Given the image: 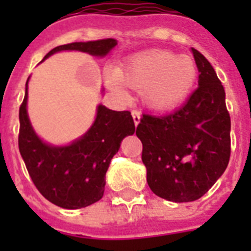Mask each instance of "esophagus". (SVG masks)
Instances as JSON below:
<instances>
[{
	"instance_id": "esophagus-1",
	"label": "esophagus",
	"mask_w": 251,
	"mask_h": 251,
	"mask_svg": "<svg viewBox=\"0 0 251 251\" xmlns=\"http://www.w3.org/2000/svg\"><path fill=\"white\" fill-rule=\"evenodd\" d=\"M131 116H133V120H134V124H135V126L141 122V112L139 110H133L131 112Z\"/></svg>"
}]
</instances>
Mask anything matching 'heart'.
<instances>
[{
	"label": "heart",
	"mask_w": 251,
	"mask_h": 251,
	"mask_svg": "<svg viewBox=\"0 0 251 251\" xmlns=\"http://www.w3.org/2000/svg\"><path fill=\"white\" fill-rule=\"evenodd\" d=\"M198 75L197 65L189 56H177L164 49H150L130 57L122 68L105 74L110 90L126 96L124 84L142 90L150 108L173 109L190 95Z\"/></svg>",
	"instance_id": "obj_1"
}]
</instances>
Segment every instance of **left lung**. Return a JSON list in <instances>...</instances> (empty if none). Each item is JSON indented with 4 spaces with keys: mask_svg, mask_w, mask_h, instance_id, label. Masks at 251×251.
Masks as SVG:
<instances>
[{
    "mask_svg": "<svg viewBox=\"0 0 251 251\" xmlns=\"http://www.w3.org/2000/svg\"><path fill=\"white\" fill-rule=\"evenodd\" d=\"M198 88L183 106L165 116L143 114L137 126L147 183L160 198L193 202L224 173L230 156V117L226 91L207 58L191 48Z\"/></svg>",
    "mask_w": 251,
    "mask_h": 251,
    "instance_id": "left-lung-1",
    "label": "left lung"
}]
</instances>
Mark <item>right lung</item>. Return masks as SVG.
Returning a JSON list of instances; mask_svg holds the SVG:
<instances>
[{
  "label": "right lung",
  "mask_w": 251,
  "mask_h": 251,
  "mask_svg": "<svg viewBox=\"0 0 251 251\" xmlns=\"http://www.w3.org/2000/svg\"><path fill=\"white\" fill-rule=\"evenodd\" d=\"M116 45L114 39L70 43L52 49L44 60L61 50H79L104 57ZM27 84L28 80L19 108L18 145L33 185L49 202L68 210L82 208L100 201L112 157L117 153L122 139L135 131L131 113L99 105L95 122L83 137L69 146H50L41 141L31 126L27 114Z\"/></svg>",
  "instance_id": "obj_1"
}]
</instances>
